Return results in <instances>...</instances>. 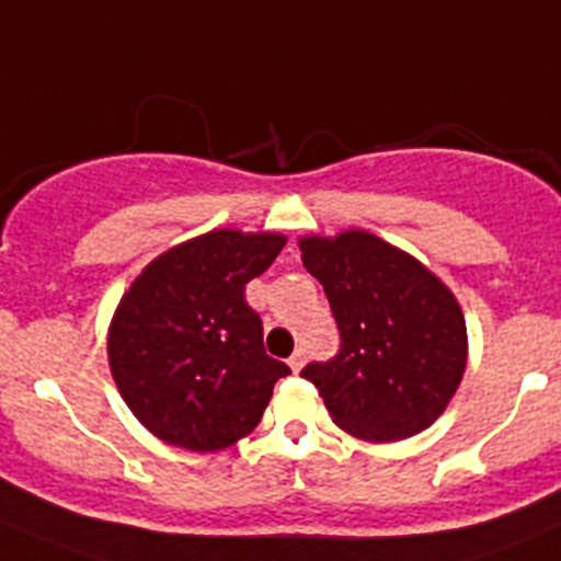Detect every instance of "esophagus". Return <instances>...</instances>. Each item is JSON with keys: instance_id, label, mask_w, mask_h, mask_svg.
<instances>
[{"instance_id": "1", "label": "esophagus", "mask_w": 561, "mask_h": 561, "mask_svg": "<svg viewBox=\"0 0 561 561\" xmlns=\"http://www.w3.org/2000/svg\"><path fill=\"white\" fill-rule=\"evenodd\" d=\"M304 358H307V351H304V347H298V351L293 353L290 358H287V364H290V369H293V373H298V369L304 367Z\"/></svg>"}]
</instances>
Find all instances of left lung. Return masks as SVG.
Here are the masks:
<instances>
[{"label": "left lung", "mask_w": 561, "mask_h": 561, "mask_svg": "<svg viewBox=\"0 0 561 561\" xmlns=\"http://www.w3.org/2000/svg\"><path fill=\"white\" fill-rule=\"evenodd\" d=\"M301 252L340 331V351L301 369L331 419L364 442L431 427L466 369V320L453 293L369 232L304 238Z\"/></svg>", "instance_id": "8db88e82"}]
</instances>
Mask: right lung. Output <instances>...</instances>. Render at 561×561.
I'll list each match as a JSON object with an SVG mask.
<instances>
[{
    "label": "right lung",
    "mask_w": 561,
    "mask_h": 561,
    "mask_svg": "<svg viewBox=\"0 0 561 561\" xmlns=\"http://www.w3.org/2000/svg\"><path fill=\"white\" fill-rule=\"evenodd\" d=\"M285 238L216 230L161 254L136 276L108 331L123 400L167 444L214 453L252 433L290 367L263 345L247 285Z\"/></svg>",
    "instance_id": "obj_1"
}]
</instances>
